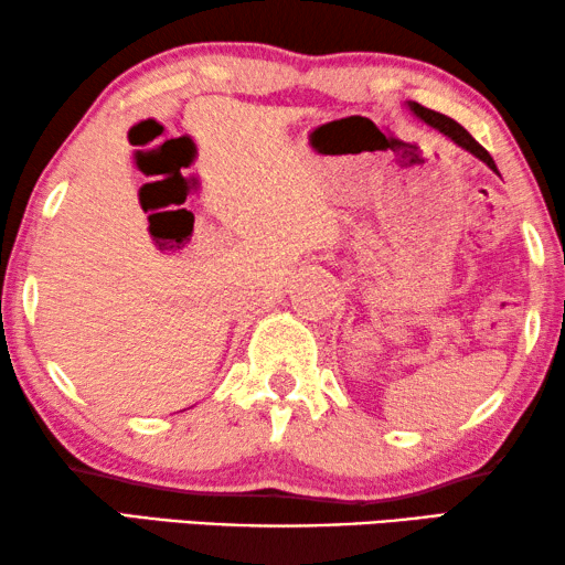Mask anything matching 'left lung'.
I'll use <instances>...</instances> for the list:
<instances>
[{
    "label": "left lung",
    "mask_w": 565,
    "mask_h": 565,
    "mask_svg": "<svg viewBox=\"0 0 565 565\" xmlns=\"http://www.w3.org/2000/svg\"><path fill=\"white\" fill-rule=\"evenodd\" d=\"M411 109L415 115H418L423 122H428L430 127H436L438 132H443L446 137H450L452 142L456 145H460L463 147V150H468V152H473L478 160H483L488 168H491L493 172H498L495 170V162H493V157L488 154V150L483 145H478L476 140H473V135L468 132V129H463L460 127L456 119H450V117H446V115H440V113H433V109H428V107H423V105H418V102H411Z\"/></svg>",
    "instance_id": "left-lung-1"
}]
</instances>
